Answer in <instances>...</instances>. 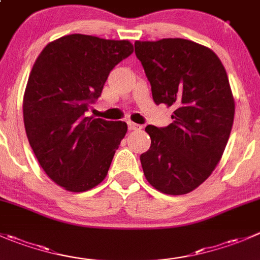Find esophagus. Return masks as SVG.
I'll list each match as a JSON object with an SVG mask.
<instances>
[{
	"mask_svg": "<svg viewBox=\"0 0 260 260\" xmlns=\"http://www.w3.org/2000/svg\"><path fill=\"white\" fill-rule=\"evenodd\" d=\"M128 128H129V131H140L142 129V125L136 124V123L133 122H128Z\"/></svg>",
	"mask_w": 260,
	"mask_h": 260,
	"instance_id": "obj_1",
	"label": "esophagus"
}]
</instances>
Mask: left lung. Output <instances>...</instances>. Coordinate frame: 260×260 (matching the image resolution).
<instances>
[{"instance_id":"left-lung-1","label":"left lung","mask_w":260,"mask_h":260,"mask_svg":"<svg viewBox=\"0 0 260 260\" xmlns=\"http://www.w3.org/2000/svg\"><path fill=\"white\" fill-rule=\"evenodd\" d=\"M135 52L153 102L174 108L168 127H146L143 174L161 193L186 194L212 174L228 145L235 114L228 74L215 52L191 40H137Z\"/></svg>"}]
</instances>
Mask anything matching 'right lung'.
<instances>
[{"instance_id": "obj_1", "label": "right lung", "mask_w": 260, "mask_h": 260, "mask_svg": "<svg viewBox=\"0 0 260 260\" xmlns=\"http://www.w3.org/2000/svg\"><path fill=\"white\" fill-rule=\"evenodd\" d=\"M132 52L128 40L71 34L45 45L35 60L22 100L25 131L39 165L66 190L86 191L107 176L127 123L85 112Z\"/></svg>"}]
</instances>
